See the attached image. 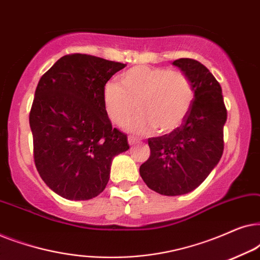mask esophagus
Returning <instances> with one entry per match:
<instances>
[{
    "mask_svg": "<svg viewBox=\"0 0 260 260\" xmlns=\"http://www.w3.org/2000/svg\"><path fill=\"white\" fill-rule=\"evenodd\" d=\"M127 142H129L130 145H134V144L138 143L140 140H138V138H136V137H134V136H129V137H127Z\"/></svg>",
    "mask_w": 260,
    "mask_h": 260,
    "instance_id": "esophagus-1",
    "label": "esophagus"
}]
</instances>
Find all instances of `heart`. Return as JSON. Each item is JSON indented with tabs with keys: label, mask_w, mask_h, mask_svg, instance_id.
<instances>
[{
	"label": "heart",
	"mask_w": 260,
	"mask_h": 260,
	"mask_svg": "<svg viewBox=\"0 0 260 260\" xmlns=\"http://www.w3.org/2000/svg\"><path fill=\"white\" fill-rule=\"evenodd\" d=\"M120 85L108 83L103 90L106 116L122 126L137 109L140 113L129 124L136 134L156 130L168 134L187 116L194 101V87L189 78L180 71L165 67L136 66L119 77Z\"/></svg>",
	"instance_id": "1"
}]
</instances>
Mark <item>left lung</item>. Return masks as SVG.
Wrapping results in <instances>:
<instances>
[{"label": "left lung", "instance_id": "8db88e82", "mask_svg": "<svg viewBox=\"0 0 260 260\" xmlns=\"http://www.w3.org/2000/svg\"><path fill=\"white\" fill-rule=\"evenodd\" d=\"M173 65L193 84V104L179 127L149 138L150 156L140 167L145 184L167 197L194 190L214 169L222 156L227 119L221 86L207 67L188 58Z\"/></svg>", "mask_w": 260, "mask_h": 260}]
</instances>
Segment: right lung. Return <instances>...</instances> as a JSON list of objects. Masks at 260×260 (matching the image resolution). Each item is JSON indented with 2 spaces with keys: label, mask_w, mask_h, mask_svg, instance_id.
<instances>
[{
  "label": "right lung",
  "mask_w": 260,
  "mask_h": 260,
  "mask_svg": "<svg viewBox=\"0 0 260 260\" xmlns=\"http://www.w3.org/2000/svg\"><path fill=\"white\" fill-rule=\"evenodd\" d=\"M125 66L76 53L60 58L39 80L29 113L35 167L67 200L101 194L113 157L130 148L103 103L105 84Z\"/></svg>",
  "instance_id": "right-lung-1"
}]
</instances>
